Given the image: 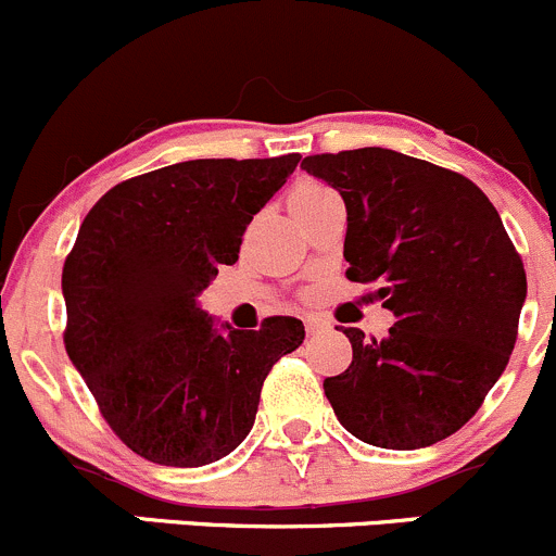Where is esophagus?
<instances>
[{
    "label": "esophagus",
    "instance_id": "esophagus-1",
    "mask_svg": "<svg viewBox=\"0 0 556 556\" xmlns=\"http://www.w3.org/2000/svg\"><path fill=\"white\" fill-rule=\"evenodd\" d=\"M306 333H320L323 328H328L326 320H320V317H306Z\"/></svg>",
    "mask_w": 556,
    "mask_h": 556
}]
</instances>
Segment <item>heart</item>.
Instances as JSON below:
<instances>
[{
	"label": "heart",
	"instance_id": "b5f03b06",
	"mask_svg": "<svg viewBox=\"0 0 556 556\" xmlns=\"http://www.w3.org/2000/svg\"><path fill=\"white\" fill-rule=\"evenodd\" d=\"M326 192H331V190H328V187H323V185H315V181H304V185H301L299 190L293 192V203L295 201H304V198L326 195Z\"/></svg>",
	"mask_w": 556,
	"mask_h": 556
}]
</instances>
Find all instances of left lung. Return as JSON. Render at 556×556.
<instances>
[{
  "label": "left lung",
  "instance_id": "8db88e82",
  "mask_svg": "<svg viewBox=\"0 0 556 556\" xmlns=\"http://www.w3.org/2000/svg\"><path fill=\"white\" fill-rule=\"evenodd\" d=\"M301 168L348 208L350 282L377 285L388 337L344 328L353 361L323 388L339 424L377 448L459 432L514 353L527 274L497 208L448 168L391 149L312 154Z\"/></svg>",
  "mask_w": 556,
  "mask_h": 556
}]
</instances>
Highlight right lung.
<instances>
[{"mask_svg": "<svg viewBox=\"0 0 556 556\" xmlns=\"http://www.w3.org/2000/svg\"><path fill=\"white\" fill-rule=\"evenodd\" d=\"M299 160L168 165L108 190L80 223L62 268L64 348L108 427L154 465L203 467L239 448L266 375L304 342L295 317L241 331L198 306Z\"/></svg>", "mask_w": 556, "mask_h": 556, "instance_id": "obj_1", "label": "right lung"}]
</instances>
